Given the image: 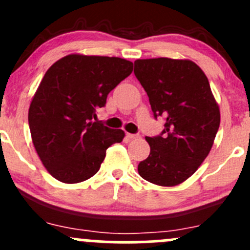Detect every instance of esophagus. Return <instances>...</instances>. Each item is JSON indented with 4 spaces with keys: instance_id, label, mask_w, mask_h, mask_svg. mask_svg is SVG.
<instances>
[{
    "instance_id": "esophagus-1",
    "label": "esophagus",
    "mask_w": 250,
    "mask_h": 250,
    "mask_svg": "<svg viewBox=\"0 0 250 250\" xmlns=\"http://www.w3.org/2000/svg\"><path fill=\"white\" fill-rule=\"evenodd\" d=\"M127 138H128V139H138V138H140V135H139V134H130V133H127Z\"/></svg>"
}]
</instances>
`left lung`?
Here are the masks:
<instances>
[{"mask_svg": "<svg viewBox=\"0 0 250 250\" xmlns=\"http://www.w3.org/2000/svg\"><path fill=\"white\" fill-rule=\"evenodd\" d=\"M134 74L148 96L154 117H165L164 130L146 141L149 156L139 175L163 187L185 182L208 156L220 111L208 79L190 60H136Z\"/></svg>", "mask_w": 250, "mask_h": 250, "instance_id": "left-lung-1", "label": "left lung"}]
</instances>
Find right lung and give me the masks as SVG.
<instances>
[{
    "label": "right lung",
    "instance_id": "obj_1",
    "mask_svg": "<svg viewBox=\"0 0 250 250\" xmlns=\"http://www.w3.org/2000/svg\"><path fill=\"white\" fill-rule=\"evenodd\" d=\"M133 72L120 57L72 54L46 70L30 109L33 145L52 177L79 183L98 172L106 149L125 138L122 129L93 122L106 97Z\"/></svg>",
    "mask_w": 250,
    "mask_h": 250
}]
</instances>
